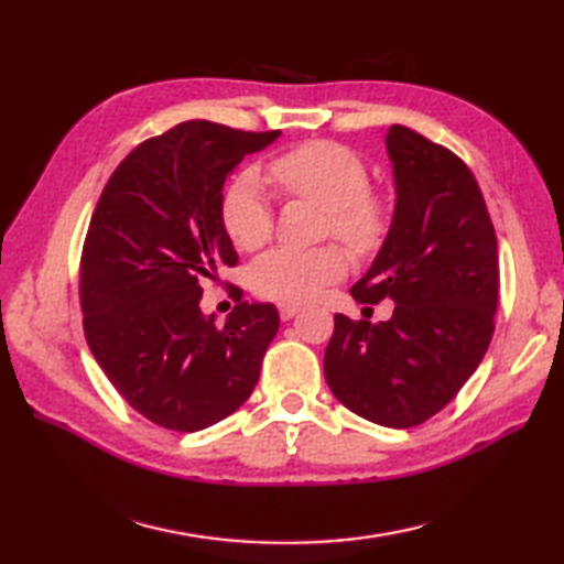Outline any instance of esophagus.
<instances>
[{
  "label": "esophagus",
  "instance_id": "34e87169",
  "mask_svg": "<svg viewBox=\"0 0 564 564\" xmlns=\"http://www.w3.org/2000/svg\"><path fill=\"white\" fill-rule=\"evenodd\" d=\"M297 305H293V303H281L279 305V315H281V319H291V317H295L297 315Z\"/></svg>",
  "mask_w": 564,
  "mask_h": 564
}]
</instances>
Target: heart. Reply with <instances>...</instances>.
Here are the masks:
<instances>
[{
  "label": "heart",
  "instance_id": "obj_1",
  "mask_svg": "<svg viewBox=\"0 0 564 564\" xmlns=\"http://www.w3.org/2000/svg\"><path fill=\"white\" fill-rule=\"evenodd\" d=\"M267 174L285 196L313 200L327 210L325 230L356 254L380 247L390 230V203L368 188L370 176L358 154L332 140H310L281 152L267 164ZM220 223L237 249L254 251L273 232L271 200L259 176L237 174L220 196ZM344 249L325 245L315 249L281 247L249 267L251 291L269 301L305 303L327 283L346 273Z\"/></svg>",
  "mask_w": 564,
  "mask_h": 564
}]
</instances>
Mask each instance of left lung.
Segmentation results:
<instances>
[{
    "instance_id": "1",
    "label": "left lung",
    "mask_w": 564,
    "mask_h": 564,
    "mask_svg": "<svg viewBox=\"0 0 564 564\" xmlns=\"http://www.w3.org/2000/svg\"><path fill=\"white\" fill-rule=\"evenodd\" d=\"M394 213L351 295L392 301L388 322L334 315L325 378L368 422L410 429L446 406L480 366L499 303L497 235L467 164L404 126H390Z\"/></svg>"
}]
</instances>
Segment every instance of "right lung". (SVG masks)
I'll use <instances>...</instances> for the list:
<instances>
[{
	"mask_svg": "<svg viewBox=\"0 0 564 564\" xmlns=\"http://www.w3.org/2000/svg\"><path fill=\"white\" fill-rule=\"evenodd\" d=\"M281 135L186 121L116 166L79 261L84 337L121 398L172 431L218 424L247 402L279 310L242 295L215 327L200 283L235 267L220 223L225 178Z\"/></svg>",
	"mask_w": 564,
	"mask_h": 564,
	"instance_id": "right-lung-1",
	"label": "right lung"
}]
</instances>
